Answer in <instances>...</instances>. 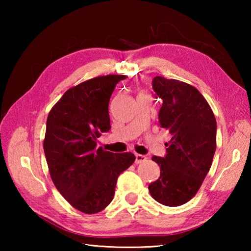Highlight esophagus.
Masks as SVG:
<instances>
[{
    "instance_id": "esophagus-1",
    "label": "esophagus",
    "mask_w": 251,
    "mask_h": 251,
    "mask_svg": "<svg viewBox=\"0 0 251 251\" xmlns=\"http://www.w3.org/2000/svg\"><path fill=\"white\" fill-rule=\"evenodd\" d=\"M147 157L145 155H141V154H136V164H141L146 162Z\"/></svg>"
}]
</instances>
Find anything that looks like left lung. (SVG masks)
I'll list each match as a JSON object with an SVG mask.
<instances>
[{
	"label": "left lung",
	"mask_w": 251,
	"mask_h": 251,
	"mask_svg": "<svg viewBox=\"0 0 251 251\" xmlns=\"http://www.w3.org/2000/svg\"><path fill=\"white\" fill-rule=\"evenodd\" d=\"M153 89L163 100L159 124L173 137L166 156L152 157L161 176L149 191L162 205L177 207L193 199L209 172L217 148V122L209 103L192 85L155 76Z\"/></svg>",
	"instance_id": "obj_1"
}]
</instances>
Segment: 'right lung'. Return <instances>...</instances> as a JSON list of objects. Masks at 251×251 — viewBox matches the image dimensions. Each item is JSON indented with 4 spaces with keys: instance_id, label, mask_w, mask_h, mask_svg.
Wrapping results in <instances>:
<instances>
[{
    "instance_id": "add662e5",
    "label": "right lung",
    "mask_w": 251,
    "mask_h": 251,
    "mask_svg": "<svg viewBox=\"0 0 251 251\" xmlns=\"http://www.w3.org/2000/svg\"><path fill=\"white\" fill-rule=\"evenodd\" d=\"M126 75L109 74L69 88L47 116L44 153L50 178L69 204L83 214H97L113 200L119 176L134 164L131 152L96 149L109 131V101Z\"/></svg>"
}]
</instances>
